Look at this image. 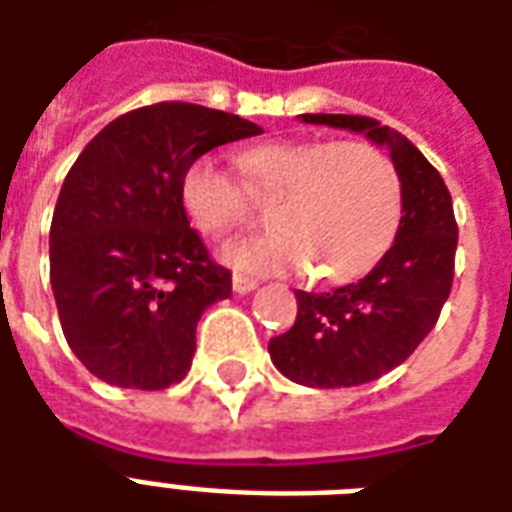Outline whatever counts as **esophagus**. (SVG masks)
I'll list each match as a JSON object with an SVG mask.
<instances>
[{"mask_svg":"<svg viewBox=\"0 0 512 512\" xmlns=\"http://www.w3.org/2000/svg\"><path fill=\"white\" fill-rule=\"evenodd\" d=\"M257 288V279L244 277V274H233V290L235 293H252Z\"/></svg>","mask_w":512,"mask_h":512,"instance_id":"1","label":"esophagus"}]
</instances>
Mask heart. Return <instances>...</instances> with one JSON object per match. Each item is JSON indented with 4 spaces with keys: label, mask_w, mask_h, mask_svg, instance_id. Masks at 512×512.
I'll return each mask as SVG.
<instances>
[{
    "label": "heart",
    "mask_w": 512,
    "mask_h": 512,
    "mask_svg": "<svg viewBox=\"0 0 512 512\" xmlns=\"http://www.w3.org/2000/svg\"><path fill=\"white\" fill-rule=\"evenodd\" d=\"M244 183L213 156L180 175V208L194 230L230 238L252 219L255 200L271 202L274 233L222 252L246 274L315 268L323 282H348L376 266L403 219V183L392 158L370 142L279 139L238 158Z\"/></svg>",
    "instance_id": "obj_1"
}]
</instances>
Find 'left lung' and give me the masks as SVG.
<instances>
[{"mask_svg":"<svg viewBox=\"0 0 512 512\" xmlns=\"http://www.w3.org/2000/svg\"><path fill=\"white\" fill-rule=\"evenodd\" d=\"M301 120L389 147L403 183V219L376 268L332 293L296 290V323L268 343L274 367L296 384L359 386L403 365L436 326L452 288L458 224L441 175L400 131L362 115Z\"/></svg>","mask_w":512,"mask_h":512,"instance_id":"obj_1","label":"left lung"}]
</instances>
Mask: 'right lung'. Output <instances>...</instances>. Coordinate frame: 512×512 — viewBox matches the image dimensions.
I'll return each mask as SVG.
<instances>
[{"label": "right lung", "instance_id": "1", "mask_svg": "<svg viewBox=\"0 0 512 512\" xmlns=\"http://www.w3.org/2000/svg\"><path fill=\"white\" fill-rule=\"evenodd\" d=\"M263 134L197 104L142 106L95 136L65 175L49 233L62 334L95 378L167 389L189 373L197 321L233 290L180 208L194 158Z\"/></svg>", "mask_w": 512, "mask_h": 512}]
</instances>
